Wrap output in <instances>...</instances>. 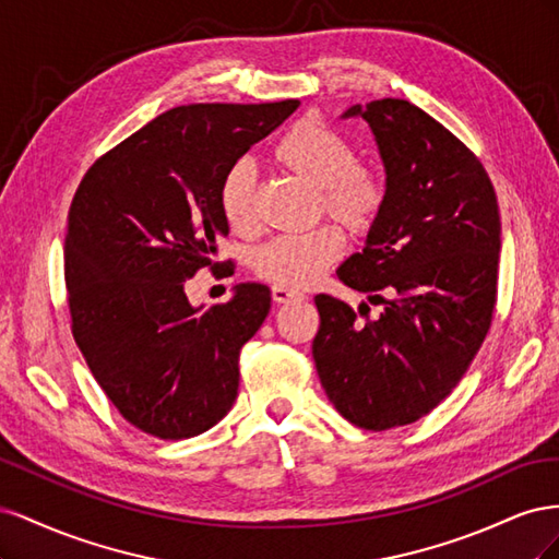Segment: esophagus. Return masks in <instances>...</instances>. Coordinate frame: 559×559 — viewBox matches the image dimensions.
<instances>
[{
	"label": "esophagus",
	"mask_w": 559,
	"mask_h": 559,
	"mask_svg": "<svg viewBox=\"0 0 559 559\" xmlns=\"http://www.w3.org/2000/svg\"><path fill=\"white\" fill-rule=\"evenodd\" d=\"M298 298H302L300 292L286 289V286H273V300L275 302H292V300H298Z\"/></svg>",
	"instance_id": "34e87169"
}]
</instances>
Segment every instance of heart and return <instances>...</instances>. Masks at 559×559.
<instances>
[{"instance_id":"b5f03b06","label":"heart","mask_w":559,"mask_h":559,"mask_svg":"<svg viewBox=\"0 0 559 559\" xmlns=\"http://www.w3.org/2000/svg\"><path fill=\"white\" fill-rule=\"evenodd\" d=\"M286 173L319 191V212L329 214L349 233L373 228L384 207L382 179L359 167V154L343 134L312 118L286 130L273 151ZM218 207L235 230L257 226V167L249 158L235 160L218 186ZM345 238L335 226L306 235H286L265 242L253 253L257 275L286 289L312 286L343 253Z\"/></svg>"}]
</instances>
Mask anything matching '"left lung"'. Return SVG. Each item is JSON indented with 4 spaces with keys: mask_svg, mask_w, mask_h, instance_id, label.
Here are the masks:
<instances>
[{
    "mask_svg": "<svg viewBox=\"0 0 559 559\" xmlns=\"http://www.w3.org/2000/svg\"><path fill=\"white\" fill-rule=\"evenodd\" d=\"M341 118L373 132L384 207L337 277L384 310L361 321L347 302L314 296L312 357L335 411L384 431L431 413L478 354L497 300L499 205L480 160L408 99H373Z\"/></svg>",
    "mask_w": 559,
    "mask_h": 559,
    "instance_id": "8db88e82",
    "label": "left lung"
}]
</instances>
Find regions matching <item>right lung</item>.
Wrapping results in <instances>:
<instances>
[{"label":"right lung","mask_w":559,"mask_h":559,"mask_svg":"<svg viewBox=\"0 0 559 559\" xmlns=\"http://www.w3.org/2000/svg\"><path fill=\"white\" fill-rule=\"evenodd\" d=\"M298 105L175 107L79 183L64 238L72 333L116 411L144 433L193 438L238 399L240 349L270 312V289L245 282L224 306L195 308L186 280L228 235L226 170Z\"/></svg>","instance_id":"1"}]
</instances>
